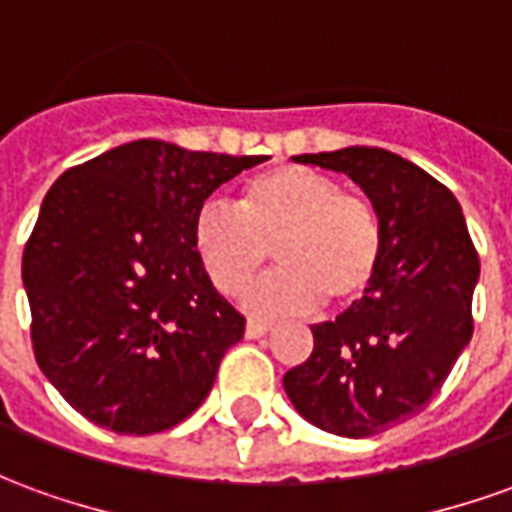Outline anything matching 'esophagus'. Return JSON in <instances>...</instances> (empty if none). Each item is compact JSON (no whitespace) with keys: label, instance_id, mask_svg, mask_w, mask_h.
<instances>
[{"label":"esophagus","instance_id":"esophagus-1","mask_svg":"<svg viewBox=\"0 0 512 512\" xmlns=\"http://www.w3.org/2000/svg\"><path fill=\"white\" fill-rule=\"evenodd\" d=\"M268 332H271V324L266 321H255V318L246 321V338H263Z\"/></svg>","mask_w":512,"mask_h":512}]
</instances>
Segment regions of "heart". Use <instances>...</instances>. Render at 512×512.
Instances as JSON below:
<instances>
[{
	"label": "heart",
	"instance_id": "obj_1",
	"mask_svg": "<svg viewBox=\"0 0 512 512\" xmlns=\"http://www.w3.org/2000/svg\"><path fill=\"white\" fill-rule=\"evenodd\" d=\"M194 249L207 280L238 296L268 266L280 271L246 293L257 316H299L332 299L360 302L382 266V224L374 205L307 166H277L246 182L238 207L207 199L196 210Z\"/></svg>",
	"mask_w": 512,
	"mask_h": 512
}]
</instances>
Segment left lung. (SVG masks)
Segmentation results:
<instances>
[{"label":"left lung","mask_w":512,"mask_h":512,"mask_svg":"<svg viewBox=\"0 0 512 512\" xmlns=\"http://www.w3.org/2000/svg\"><path fill=\"white\" fill-rule=\"evenodd\" d=\"M293 160L352 177L380 216L385 249L371 291L310 327L313 355L282 385L321 430L380 435L430 405L471 341L480 255L455 194L405 157L346 146Z\"/></svg>","instance_id":"obj_1"}]
</instances>
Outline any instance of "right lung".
I'll return each mask as SVG.
<instances>
[{
    "label": "right lung",
    "mask_w": 512,
    "mask_h": 512,
    "mask_svg": "<svg viewBox=\"0 0 512 512\" xmlns=\"http://www.w3.org/2000/svg\"><path fill=\"white\" fill-rule=\"evenodd\" d=\"M263 160L144 138L49 188L21 257L32 349L88 421L152 435L205 402L246 318L196 257V210Z\"/></svg>",
    "instance_id": "1"
}]
</instances>
